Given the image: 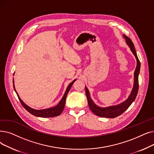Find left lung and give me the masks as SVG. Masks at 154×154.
Wrapping results in <instances>:
<instances>
[{"label": "left lung", "mask_w": 154, "mask_h": 154, "mask_svg": "<svg viewBox=\"0 0 154 154\" xmlns=\"http://www.w3.org/2000/svg\"><path fill=\"white\" fill-rule=\"evenodd\" d=\"M123 37L126 39V44L128 45L133 54L134 55L137 59V66L134 72V83H133V89L128 97L123 103L115 106H110L103 108V107L98 106L94 103L91 97L88 89L85 87V94L87 98H88L89 108L96 115L100 117L114 118L122 115L123 112H125L129 108L132 103L135 101L137 95L138 91V75L140 70V62L137 57L134 45H133L131 40L125 35H123Z\"/></svg>", "instance_id": "8db88e82"}]
</instances>
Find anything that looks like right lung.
Segmentation results:
<instances>
[{
    "instance_id": "obj_1",
    "label": "right lung",
    "mask_w": 154,
    "mask_h": 154,
    "mask_svg": "<svg viewBox=\"0 0 154 154\" xmlns=\"http://www.w3.org/2000/svg\"><path fill=\"white\" fill-rule=\"evenodd\" d=\"M14 80V79H13ZM76 81V79L73 80V81L68 85L67 88H66L65 92L63 96L62 97V99L60 100V101L59 102V103L54 106V107H52V108H46V109H33L31 107L28 106L27 104H26L20 98V97L19 96L18 94L15 89V86H14V81H13V85H14V89L15 92H16L17 97L19 99L20 102H21V104L23 106L24 108L27 110L29 112H30L31 115L36 116L37 117H42V118H51V117H55V116H59L61 114L62 112L63 109H64V107H65V101H66V96H67L68 93L71 88V87L72 85V84H73L75 81Z\"/></svg>"
}]
</instances>
